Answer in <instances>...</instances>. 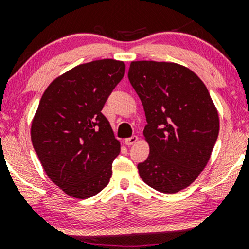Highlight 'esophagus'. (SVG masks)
Wrapping results in <instances>:
<instances>
[{"instance_id": "esophagus-1", "label": "esophagus", "mask_w": 249, "mask_h": 249, "mask_svg": "<svg viewBox=\"0 0 249 249\" xmlns=\"http://www.w3.org/2000/svg\"><path fill=\"white\" fill-rule=\"evenodd\" d=\"M137 142H138V137L137 136H132V137H130V138L125 139V144L128 145V146H130V145L136 144Z\"/></svg>"}]
</instances>
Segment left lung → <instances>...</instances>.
Here are the masks:
<instances>
[{
  "label": "left lung",
  "instance_id": "left-lung-1",
  "mask_svg": "<svg viewBox=\"0 0 249 249\" xmlns=\"http://www.w3.org/2000/svg\"><path fill=\"white\" fill-rule=\"evenodd\" d=\"M128 81L141 98L150 154L138 164L145 184L177 193L198 178L219 134V116L207 88L177 63L131 62Z\"/></svg>",
  "mask_w": 249,
  "mask_h": 249
}]
</instances>
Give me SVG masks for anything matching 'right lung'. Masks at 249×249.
Listing matches in <instances>:
<instances>
[{
  "label": "right lung",
  "instance_id": "right-lung-1",
  "mask_svg": "<svg viewBox=\"0 0 249 249\" xmlns=\"http://www.w3.org/2000/svg\"><path fill=\"white\" fill-rule=\"evenodd\" d=\"M124 73V62L116 59L77 65L39 101L31 142L45 173L68 196L90 198L110 181L121 144L102 108Z\"/></svg>",
  "mask_w": 249,
  "mask_h": 249
}]
</instances>
